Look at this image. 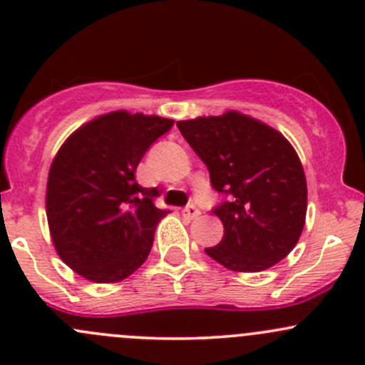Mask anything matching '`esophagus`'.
<instances>
[{
	"instance_id": "1",
	"label": "esophagus",
	"mask_w": 365,
	"mask_h": 365,
	"mask_svg": "<svg viewBox=\"0 0 365 365\" xmlns=\"http://www.w3.org/2000/svg\"><path fill=\"white\" fill-rule=\"evenodd\" d=\"M183 215L189 217V219H197L201 215V212L194 205H189L187 208H183Z\"/></svg>"
}]
</instances>
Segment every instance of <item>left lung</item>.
<instances>
[{
    "instance_id": "obj_1",
    "label": "left lung",
    "mask_w": 365,
    "mask_h": 365,
    "mask_svg": "<svg viewBox=\"0 0 365 365\" xmlns=\"http://www.w3.org/2000/svg\"><path fill=\"white\" fill-rule=\"evenodd\" d=\"M185 141L227 201L213 210L224 224L212 259L233 272H261L284 259L300 238L307 182L292 143L270 125L238 111L176 121Z\"/></svg>"
}]
</instances>
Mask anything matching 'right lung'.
<instances>
[{
	"label": "right lung",
	"instance_id": "1",
	"mask_svg": "<svg viewBox=\"0 0 365 365\" xmlns=\"http://www.w3.org/2000/svg\"><path fill=\"white\" fill-rule=\"evenodd\" d=\"M169 118L113 111L68 135L51 164L46 212L58 256L91 282H118L146 261L165 210L159 190L135 182L146 150Z\"/></svg>",
	"mask_w": 365,
	"mask_h": 365
}]
</instances>
